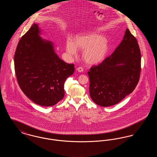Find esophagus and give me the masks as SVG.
Here are the masks:
<instances>
[{
  "instance_id": "esophagus-1",
  "label": "esophagus",
  "mask_w": 157,
  "mask_h": 157,
  "mask_svg": "<svg viewBox=\"0 0 157 157\" xmlns=\"http://www.w3.org/2000/svg\"><path fill=\"white\" fill-rule=\"evenodd\" d=\"M76 70H77L79 72H82L83 71V67H78V68L76 69Z\"/></svg>"
}]
</instances>
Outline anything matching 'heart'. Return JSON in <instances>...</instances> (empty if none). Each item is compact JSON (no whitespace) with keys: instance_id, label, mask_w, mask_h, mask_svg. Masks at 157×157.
<instances>
[{"instance_id":"obj_1","label":"heart","mask_w":157,"mask_h":157,"mask_svg":"<svg viewBox=\"0 0 157 157\" xmlns=\"http://www.w3.org/2000/svg\"><path fill=\"white\" fill-rule=\"evenodd\" d=\"M82 50V58L89 65H96L102 62L108 52V45L105 37L95 32L85 33L76 36L73 41L67 42V51L71 55Z\"/></svg>"}]
</instances>
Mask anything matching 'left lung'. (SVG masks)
<instances>
[{"instance_id": "obj_1", "label": "left lung", "mask_w": 157, "mask_h": 157, "mask_svg": "<svg viewBox=\"0 0 157 157\" xmlns=\"http://www.w3.org/2000/svg\"><path fill=\"white\" fill-rule=\"evenodd\" d=\"M141 52L128 29L112 54L88 72L90 96L96 104L109 106L133 92L140 80Z\"/></svg>"}]
</instances>
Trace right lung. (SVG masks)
Instances as JSON below:
<instances>
[{"label":"right lung","instance_id":"obj_1","mask_svg":"<svg viewBox=\"0 0 157 157\" xmlns=\"http://www.w3.org/2000/svg\"><path fill=\"white\" fill-rule=\"evenodd\" d=\"M40 33L33 23L20 39L14 56L15 74L21 89L31 101L51 106L64 97V83L75 67L60 59L52 42L42 39Z\"/></svg>","mask_w":157,"mask_h":157}]
</instances>
